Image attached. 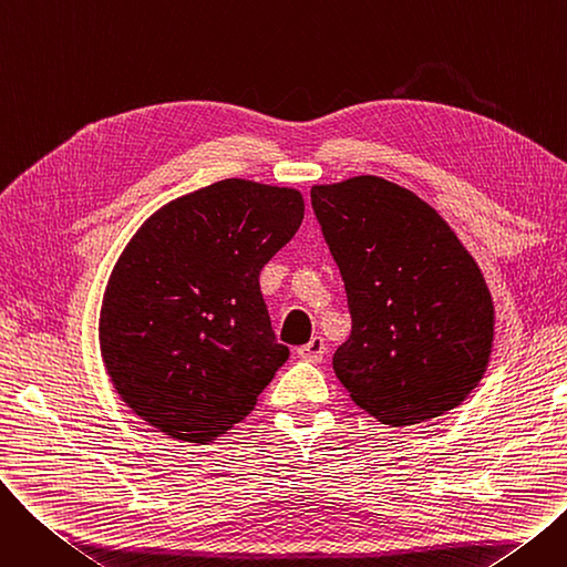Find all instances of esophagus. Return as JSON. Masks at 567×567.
Masks as SVG:
<instances>
[{
	"instance_id": "esophagus-1",
	"label": "esophagus",
	"mask_w": 567,
	"mask_h": 567,
	"mask_svg": "<svg viewBox=\"0 0 567 567\" xmlns=\"http://www.w3.org/2000/svg\"><path fill=\"white\" fill-rule=\"evenodd\" d=\"M323 353H326V344L319 336L310 338L303 347L296 349V355H299L301 361H308V363H319L323 359Z\"/></svg>"
}]
</instances>
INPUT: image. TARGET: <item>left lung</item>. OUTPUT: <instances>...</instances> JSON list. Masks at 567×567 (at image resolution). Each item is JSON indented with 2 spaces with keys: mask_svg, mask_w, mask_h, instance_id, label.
Listing matches in <instances>:
<instances>
[{
  "mask_svg": "<svg viewBox=\"0 0 567 567\" xmlns=\"http://www.w3.org/2000/svg\"><path fill=\"white\" fill-rule=\"evenodd\" d=\"M312 206L347 287L351 336L333 370L353 404L389 427L460 406L487 372L496 315L455 229L372 174L312 186Z\"/></svg>",
  "mask_w": 567,
  "mask_h": 567,
  "instance_id": "left-lung-1",
  "label": "left lung"
}]
</instances>
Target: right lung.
Here are the masks:
<instances>
[{"label": "right lung", "instance_id": "obj_1", "mask_svg": "<svg viewBox=\"0 0 567 567\" xmlns=\"http://www.w3.org/2000/svg\"><path fill=\"white\" fill-rule=\"evenodd\" d=\"M303 214L301 190L223 178L140 225L99 315L107 377L137 419L176 441L208 443L255 409L289 359L259 271Z\"/></svg>", "mask_w": 567, "mask_h": 567}]
</instances>
